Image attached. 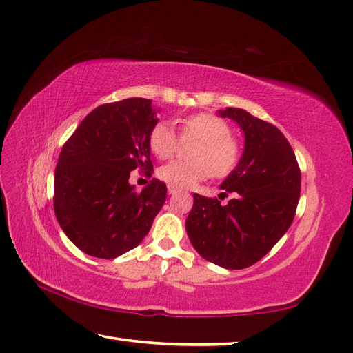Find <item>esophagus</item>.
Listing matches in <instances>:
<instances>
[{
    "label": "esophagus",
    "mask_w": 353,
    "mask_h": 353,
    "mask_svg": "<svg viewBox=\"0 0 353 353\" xmlns=\"http://www.w3.org/2000/svg\"><path fill=\"white\" fill-rule=\"evenodd\" d=\"M179 190L176 188V186H171V185H168V194H176Z\"/></svg>",
    "instance_id": "34e87169"
}]
</instances>
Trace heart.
I'll list each match as a JSON object with an SVG mask.
<instances>
[{"label": "heart", "mask_w": 353, "mask_h": 353, "mask_svg": "<svg viewBox=\"0 0 353 353\" xmlns=\"http://www.w3.org/2000/svg\"><path fill=\"white\" fill-rule=\"evenodd\" d=\"M224 119L212 114L190 115L182 123V139L199 141L192 152V162L172 161L157 171L161 181L176 188H191L209 176L226 177L234 172L243 156L238 139ZM148 145L159 159H170L181 145L174 127L168 123L156 124L148 137Z\"/></svg>", "instance_id": "1"}]
</instances>
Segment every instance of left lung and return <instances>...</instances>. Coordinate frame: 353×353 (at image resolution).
<instances>
[{"label":"left lung","mask_w":353,"mask_h":353,"mask_svg":"<svg viewBox=\"0 0 353 353\" xmlns=\"http://www.w3.org/2000/svg\"><path fill=\"white\" fill-rule=\"evenodd\" d=\"M221 117L235 119L245 134V148L216 197L194 194L186 232L201 258L230 270L256 264L273 249L294 220L301 197V167L288 139L272 123L238 108Z\"/></svg>","instance_id":"left-lung-1"}]
</instances>
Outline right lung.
I'll list each match as a JSON object with an SVG mask.
<instances>
[{"label": "right lung", "instance_id": "right-lung-1", "mask_svg": "<svg viewBox=\"0 0 353 353\" xmlns=\"http://www.w3.org/2000/svg\"><path fill=\"white\" fill-rule=\"evenodd\" d=\"M157 123L152 100L125 99L94 109L62 147L54 172L56 219L71 241L94 258L134 249L167 200V186L150 181L141 192L132 170L152 177L148 137Z\"/></svg>", "mask_w": 353, "mask_h": 353}]
</instances>
